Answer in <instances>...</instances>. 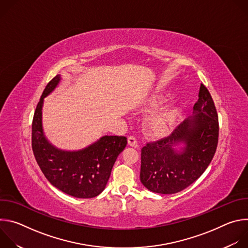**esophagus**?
Listing matches in <instances>:
<instances>
[{
    "mask_svg": "<svg viewBox=\"0 0 248 248\" xmlns=\"http://www.w3.org/2000/svg\"><path fill=\"white\" fill-rule=\"evenodd\" d=\"M127 141H128V145H130L132 147H137L138 142H137V139L134 136H128Z\"/></svg>",
    "mask_w": 248,
    "mask_h": 248,
    "instance_id": "1",
    "label": "esophagus"
}]
</instances>
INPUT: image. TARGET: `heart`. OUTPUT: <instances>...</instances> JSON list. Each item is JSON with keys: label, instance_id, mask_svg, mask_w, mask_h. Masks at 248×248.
Returning <instances> with one entry per match:
<instances>
[{"label": "heart", "instance_id": "1", "mask_svg": "<svg viewBox=\"0 0 248 248\" xmlns=\"http://www.w3.org/2000/svg\"><path fill=\"white\" fill-rule=\"evenodd\" d=\"M157 99L152 98L149 101L150 105H156ZM173 117V111L170 109H166V110H161L157 112L150 121V125L152 130L157 133V134H164L167 132L169 129V126L170 124V122Z\"/></svg>", "mask_w": 248, "mask_h": 248}]
</instances>
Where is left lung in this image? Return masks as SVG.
<instances>
[{
	"instance_id": "obj_1",
	"label": "left lung",
	"mask_w": 248,
	"mask_h": 248,
	"mask_svg": "<svg viewBox=\"0 0 248 248\" xmlns=\"http://www.w3.org/2000/svg\"><path fill=\"white\" fill-rule=\"evenodd\" d=\"M193 115L170 135L147 143L141 149L140 182L150 191L161 194L180 192L194 183L213 159L219 139V120L213 99L200 85ZM186 146L182 152L174 147Z\"/></svg>"
}]
</instances>
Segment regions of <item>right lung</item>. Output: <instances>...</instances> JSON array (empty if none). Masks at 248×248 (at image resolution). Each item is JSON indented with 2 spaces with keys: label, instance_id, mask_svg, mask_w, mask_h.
Listing matches in <instances>:
<instances>
[{
  "label": "right lung",
  "instance_id": "right-lung-1",
  "mask_svg": "<svg viewBox=\"0 0 248 248\" xmlns=\"http://www.w3.org/2000/svg\"><path fill=\"white\" fill-rule=\"evenodd\" d=\"M56 76L46 86L35 110L31 145L35 159L46 179L58 189L77 198H92L106 187L119 154L126 146L125 136H103L79 151L56 148L44 136L42 107L44 98L60 82Z\"/></svg>",
  "mask_w": 248,
  "mask_h": 248
}]
</instances>
